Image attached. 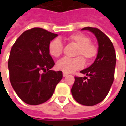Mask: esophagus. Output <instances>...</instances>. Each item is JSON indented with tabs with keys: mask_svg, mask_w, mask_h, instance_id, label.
<instances>
[{
	"mask_svg": "<svg viewBox=\"0 0 126 126\" xmlns=\"http://www.w3.org/2000/svg\"><path fill=\"white\" fill-rule=\"evenodd\" d=\"M67 75H68L67 74H66V73H63V76H64V77H66V76H67Z\"/></svg>",
	"mask_w": 126,
	"mask_h": 126,
	"instance_id": "1",
	"label": "esophagus"
}]
</instances>
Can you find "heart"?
<instances>
[{
    "mask_svg": "<svg viewBox=\"0 0 126 126\" xmlns=\"http://www.w3.org/2000/svg\"><path fill=\"white\" fill-rule=\"evenodd\" d=\"M67 40L69 43L77 46L76 55L82 56L87 62L94 59L97 54V47L90 42L89 37L83 33L72 34L68 37ZM48 50L52 57H59L63 51L62 43L58 38L53 39L49 44ZM82 57L79 56L75 58L64 57L57 62V68L66 74L80 69L83 67L85 64L84 60Z\"/></svg>",
    "mask_w": 126,
    "mask_h": 126,
    "instance_id": "1",
    "label": "heart"
}]
</instances>
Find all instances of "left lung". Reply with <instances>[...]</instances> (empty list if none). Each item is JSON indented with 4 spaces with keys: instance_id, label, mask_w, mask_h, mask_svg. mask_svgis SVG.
Here are the masks:
<instances>
[{
    "instance_id": "1",
    "label": "left lung",
    "mask_w": 126,
    "mask_h": 126,
    "mask_svg": "<svg viewBox=\"0 0 126 126\" xmlns=\"http://www.w3.org/2000/svg\"><path fill=\"white\" fill-rule=\"evenodd\" d=\"M81 30H88L95 36L98 52L94 62L80 71L86 76L75 77L71 94L78 103L93 106L104 100L112 85L116 57L113 43L102 31L89 27Z\"/></svg>"
}]
</instances>
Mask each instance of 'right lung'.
I'll return each instance as SVG.
<instances>
[{
	"instance_id": "1",
	"label": "right lung",
	"mask_w": 126,
	"mask_h": 126,
	"mask_svg": "<svg viewBox=\"0 0 126 126\" xmlns=\"http://www.w3.org/2000/svg\"><path fill=\"white\" fill-rule=\"evenodd\" d=\"M57 34L41 28L24 32L12 46L8 60L10 80L23 102L38 105L52 97L62 72L55 65L48 47Z\"/></svg>"
}]
</instances>
